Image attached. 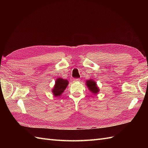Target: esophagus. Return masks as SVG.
Masks as SVG:
<instances>
[{"label":"esophagus","instance_id":"esophagus-1","mask_svg":"<svg viewBox=\"0 0 148 148\" xmlns=\"http://www.w3.org/2000/svg\"><path fill=\"white\" fill-rule=\"evenodd\" d=\"M79 80H80L79 78H74V79H73V82H79Z\"/></svg>","mask_w":148,"mask_h":148}]
</instances>
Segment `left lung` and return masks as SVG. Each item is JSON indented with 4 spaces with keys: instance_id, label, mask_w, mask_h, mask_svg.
Instances as JSON below:
<instances>
[{
    "instance_id": "1",
    "label": "left lung",
    "mask_w": 148,
    "mask_h": 148,
    "mask_svg": "<svg viewBox=\"0 0 148 148\" xmlns=\"http://www.w3.org/2000/svg\"><path fill=\"white\" fill-rule=\"evenodd\" d=\"M86 85L89 90H90L92 93L96 94L99 92V88L97 87L96 83L95 82H94L93 80H88V81L86 82Z\"/></svg>"
}]
</instances>
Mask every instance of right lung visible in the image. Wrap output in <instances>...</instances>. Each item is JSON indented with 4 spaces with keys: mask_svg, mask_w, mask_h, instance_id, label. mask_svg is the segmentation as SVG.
Segmentation results:
<instances>
[{
    "mask_svg": "<svg viewBox=\"0 0 148 148\" xmlns=\"http://www.w3.org/2000/svg\"><path fill=\"white\" fill-rule=\"evenodd\" d=\"M69 84V82L66 79H62L61 78H58L56 82L54 88L52 89V92L56 97L60 96L62 93L64 91L67 85Z\"/></svg>",
    "mask_w": 148,
    "mask_h": 148,
    "instance_id": "add662e5",
    "label": "right lung"
}]
</instances>
